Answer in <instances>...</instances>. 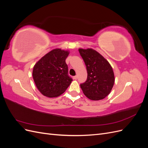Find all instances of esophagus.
Here are the masks:
<instances>
[{"label":"esophagus","mask_w":148,"mask_h":148,"mask_svg":"<svg viewBox=\"0 0 148 148\" xmlns=\"http://www.w3.org/2000/svg\"><path fill=\"white\" fill-rule=\"evenodd\" d=\"M78 78V77H77V75H76V76H74L73 77V79H77Z\"/></svg>","instance_id":"esophagus-1"}]
</instances>
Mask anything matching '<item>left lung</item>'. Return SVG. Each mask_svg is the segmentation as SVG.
I'll return each mask as SVG.
<instances>
[{
    "label": "left lung",
    "mask_w": 148,
    "mask_h": 148,
    "mask_svg": "<svg viewBox=\"0 0 148 148\" xmlns=\"http://www.w3.org/2000/svg\"><path fill=\"white\" fill-rule=\"evenodd\" d=\"M86 66V81L80 84L83 93L89 99H103L111 91L115 78L111 65L105 58L92 49H79Z\"/></svg>",
    "instance_id": "left-lung-1"
}]
</instances>
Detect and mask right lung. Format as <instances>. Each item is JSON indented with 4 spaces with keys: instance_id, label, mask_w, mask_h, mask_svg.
<instances>
[{
    "instance_id": "1",
    "label": "right lung",
    "mask_w": 148,
    "mask_h": 148,
    "mask_svg": "<svg viewBox=\"0 0 148 148\" xmlns=\"http://www.w3.org/2000/svg\"><path fill=\"white\" fill-rule=\"evenodd\" d=\"M69 52L53 49L42 57L33 67V77L38 90L49 97L61 95L73 81L69 75L65 59Z\"/></svg>"
}]
</instances>
